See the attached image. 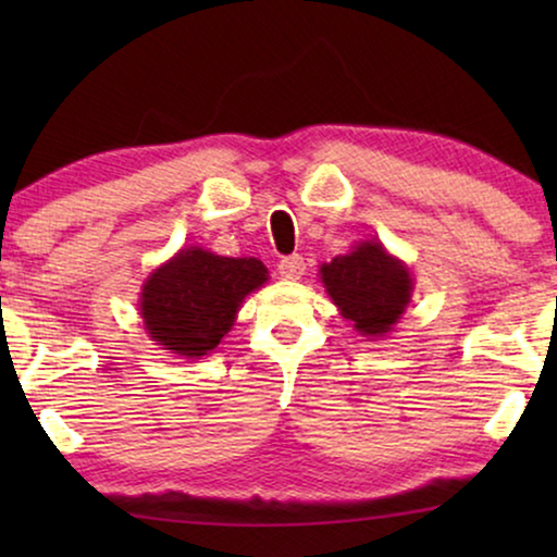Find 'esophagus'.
<instances>
[{
  "label": "esophagus",
  "instance_id": "34e87169",
  "mask_svg": "<svg viewBox=\"0 0 557 557\" xmlns=\"http://www.w3.org/2000/svg\"><path fill=\"white\" fill-rule=\"evenodd\" d=\"M304 271H307V263H304L301 256H286L278 261V276L286 281L301 278Z\"/></svg>",
  "mask_w": 557,
  "mask_h": 557
}]
</instances>
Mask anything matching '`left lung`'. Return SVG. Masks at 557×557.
I'll return each mask as SVG.
<instances>
[{
    "instance_id": "obj_1",
    "label": "left lung",
    "mask_w": 557,
    "mask_h": 557,
    "mask_svg": "<svg viewBox=\"0 0 557 557\" xmlns=\"http://www.w3.org/2000/svg\"><path fill=\"white\" fill-rule=\"evenodd\" d=\"M322 281L342 317L368 337H383L410 301V273L375 240L322 265Z\"/></svg>"
}]
</instances>
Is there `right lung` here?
Returning a JSON list of instances; mask_svg holds the SVG:
<instances>
[{"label":"right lung","instance_id":"1","mask_svg":"<svg viewBox=\"0 0 557 557\" xmlns=\"http://www.w3.org/2000/svg\"><path fill=\"white\" fill-rule=\"evenodd\" d=\"M265 273L258 258L182 250L144 284V326L151 339L174 355H208L231 332L240 301L263 284Z\"/></svg>","mask_w":557,"mask_h":557}]
</instances>
